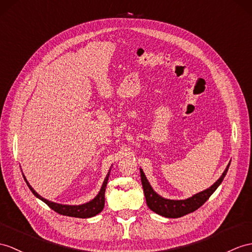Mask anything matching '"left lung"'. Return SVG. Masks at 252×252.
<instances>
[{
	"mask_svg": "<svg viewBox=\"0 0 252 252\" xmlns=\"http://www.w3.org/2000/svg\"><path fill=\"white\" fill-rule=\"evenodd\" d=\"M229 167H230V162L228 165H226V168L223 171L221 176H220L211 187H208L207 189L203 190V191L195 193L192 195V197L187 198L185 200H171V199H165L161 197V195H159L155 190L152 188L150 182L147 181L146 176L143 172V170L140 169L141 182H142L146 204L150 207V210H152L153 212H155L156 214L160 215V216H163V217L179 218L182 216H185V215L198 210L200 206H202L205 203V202L208 200V198H210L214 193L215 190H216L219 187L220 184L222 183L226 172H228Z\"/></svg>",
	"mask_w": 252,
	"mask_h": 252,
	"instance_id": "8db88e82",
	"label": "left lung"
}]
</instances>
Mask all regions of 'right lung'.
Here are the masks:
<instances>
[{
	"label": "right lung",
	"instance_id": "obj_1",
	"mask_svg": "<svg viewBox=\"0 0 252 252\" xmlns=\"http://www.w3.org/2000/svg\"><path fill=\"white\" fill-rule=\"evenodd\" d=\"M110 171L111 169L109 170V172L106 176L105 181L102 183V186L99 190V192L96 195V197L91 200L87 203L84 204H80V205H67V204H60V203H55V202L52 201H49L45 198H42L40 194H38L37 192L35 191L34 188L30 185V183L27 181L26 176L23 174V179L26 181V183L28 184L29 188L31 189V191L33 192V194L35 195L36 198H38L39 200H41L42 202H45V203L52 208L54 212H57L61 215H63V216H69V217H76V218H91V217H94L96 216L97 214H99L102 210H103V206H105V192H106V187H107V183L109 180V175H110Z\"/></svg>",
	"mask_w": 252,
	"mask_h": 252
}]
</instances>
